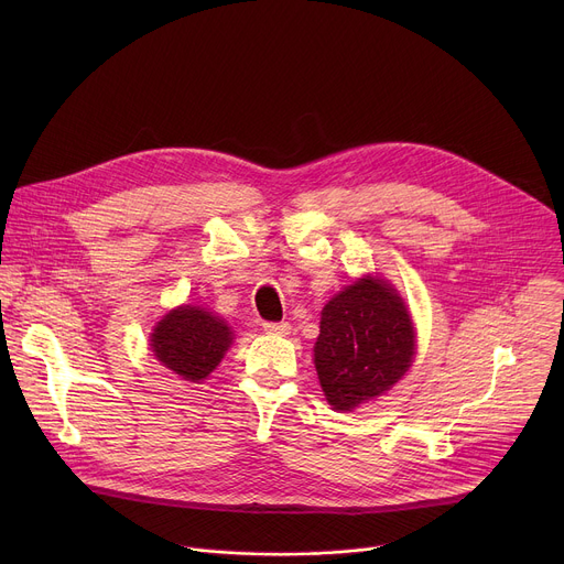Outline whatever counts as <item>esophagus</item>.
<instances>
[{
    "instance_id": "34e87169",
    "label": "esophagus",
    "mask_w": 564,
    "mask_h": 564,
    "mask_svg": "<svg viewBox=\"0 0 564 564\" xmlns=\"http://www.w3.org/2000/svg\"><path fill=\"white\" fill-rule=\"evenodd\" d=\"M263 330L270 335H290V324H285V321H281V324H272V321H268V324H263Z\"/></svg>"
}]
</instances>
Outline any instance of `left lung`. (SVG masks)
Wrapping results in <instances>:
<instances>
[{"label":"left lung","mask_w":564,"mask_h":564,"mask_svg":"<svg viewBox=\"0 0 564 564\" xmlns=\"http://www.w3.org/2000/svg\"><path fill=\"white\" fill-rule=\"evenodd\" d=\"M318 328L314 368L335 411H352L383 394L413 364L411 314L383 279L364 276L335 294Z\"/></svg>","instance_id":"obj_1"}]
</instances>
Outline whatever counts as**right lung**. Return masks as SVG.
Wrapping results in <instances>:
<instances>
[{
	"label": "right lung",
	"mask_w": 564,
	"mask_h": 564,
	"mask_svg": "<svg viewBox=\"0 0 564 564\" xmlns=\"http://www.w3.org/2000/svg\"><path fill=\"white\" fill-rule=\"evenodd\" d=\"M231 339L234 335L220 316L200 305H181L158 321L149 346L165 368L185 381L200 383L220 364Z\"/></svg>",
	"instance_id": "1"
}]
</instances>
